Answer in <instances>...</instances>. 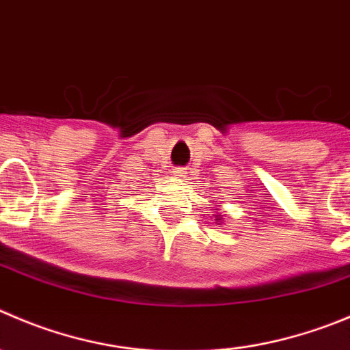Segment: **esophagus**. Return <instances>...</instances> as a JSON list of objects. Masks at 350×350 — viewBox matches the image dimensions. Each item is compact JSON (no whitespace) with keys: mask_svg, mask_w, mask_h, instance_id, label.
Returning <instances> with one entry per match:
<instances>
[{"mask_svg":"<svg viewBox=\"0 0 350 350\" xmlns=\"http://www.w3.org/2000/svg\"><path fill=\"white\" fill-rule=\"evenodd\" d=\"M173 175H175V177L184 178V177H187L189 172H187V168H175L173 170Z\"/></svg>","mask_w":350,"mask_h":350,"instance_id":"1","label":"esophagus"}]
</instances>
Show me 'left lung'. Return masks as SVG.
I'll return each mask as SVG.
<instances>
[{
  "label": "left lung",
  "mask_w": 350,
  "mask_h": 350,
  "mask_svg": "<svg viewBox=\"0 0 350 350\" xmlns=\"http://www.w3.org/2000/svg\"><path fill=\"white\" fill-rule=\"evenodd\" d=\"M215 219H216V221H218V219H221V215H216Z\"/></svg>",
  "instance_id": "left-lung-1"
}]
</instances>
